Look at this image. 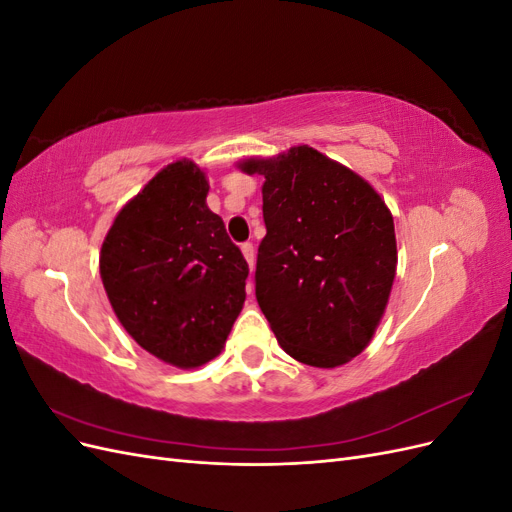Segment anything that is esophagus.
Segmentation results:
<instances>
[{
  "label": "esophagus",
  "mask_w": 512,
  "mask_h": 512,
  "mask_svg": "<svg viewBox=\"0 0 512 512\" xmlns=\"http://www.w3.org/2000/svg\"><path fill=\"white\" fill-rule=\"evenodd\" d=\"M241 252H243V256H245V260H247V265H250V269H254V262H256V250H254V245H252V243H243V245H241Z\"/></svg>",
  "instance_id": "34e87169"
}]
</instances>
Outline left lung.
<instances>
[{
	"label": "left lung",
	"instance_id": "1",
	"mask_svg": "<svg viewBox=\"0 0 512 512\" xmlns=\"http://www.w3.org/2000/svg\"><path fill=\"white\" fill-rule=\"evenodd\" d=\"M237 166L265 177L256 299L277 342L299 363L346 365L371 342L391 297L389 207L361 175L309 145Z\"/></svg>",
	"mask_w": 512,
	"mask_h": 512
}]
</instances>
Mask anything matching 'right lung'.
I'll use <instances>...</instances> for the list:
<instances>
[{
  "label": "right lung",
  "instance_id": "right-lung-1",
  "mask_svg": "<svg viewBox=\"0 0 512 512\" xmlns=\"http://www.w3.org/2000/svg\"><path fill=\"white\" fill-rule=\"evenodd\" d=\"M207 194L205 170L192 160L164 166L121 207L100 250V277L121 327L179 369L224 350L250 273Z\"/></svg>",
  "mask_w": 512,
  "mask_h": 512
}]
</instances>
